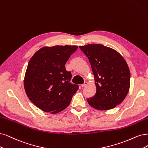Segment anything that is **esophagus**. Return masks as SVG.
<instances>
[{"label":"esophagus","instance_id":"obj_1","mask_svg":"<svg viewBox=\"0 0 148 148\" xmlns=\"http://www.w3.org/2000/svg\"><path fill=\"white\" fill-rule=\"evenodd\" d=\"M87 85H88V82H85L84 84L81 85V86H82V87H84V86H85Z\"/></svg>","mask_w":148,"mask_h":148}]
</instances>
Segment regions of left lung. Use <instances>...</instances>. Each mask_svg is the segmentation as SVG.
<instances>
[{
    "mask_svg": "<svg viewBox=\"0 0 148 148\" xmlns=\"http://www.w3.org/2000/svg\"><path fill=\"white\" fill-rule=\"evenodd\" d=\"M88 57L96 87L95 95L87 99L99 110L113 108L126 97L130 73L124 58L114 49L100 44L79 46Z\"/></svg>",
    "mask_w": 148,
    "mask_h": 148,
    "instance_id": "1",
    "label": "left lung"
}]
</instances>
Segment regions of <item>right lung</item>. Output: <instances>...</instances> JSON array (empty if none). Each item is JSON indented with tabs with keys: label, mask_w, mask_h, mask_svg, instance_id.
Wrapping results in <instances>:
<instances>
[{
	"label": "right lung",
	"mask_w": 148,
	"mask_h": 148,
	"mask_svg": "<svg viewBox=\"0 0 148 148\" xmlns=\"http://www.w3.org/2000/svg\"><path fill=\"white\" fill-rule=\"evenodd\" d=\"M77 46L44 47L32 56L25 74L24 85L30 101L45 112L57 113L70 103L79 89L71 84V73L65 64Z\"/></svg>",
	"instance_id": "add662e5"
}]
</instances>
